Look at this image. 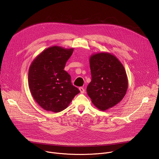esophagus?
I'll return each mask as SVG.
<instances>
[{
	"mask_svg": "<svg viewBox=\"0 0 159 159\" xmlns=\"http://www.w3.org/2000/svg\"><path fill=\"white\" fill-rule=\"evenodd\" d=\"M79 90H80V93H84V92H85V89H84V87H79Z\"/></svg>",
	"mask_w": 159,
	"mask_h": 159,
	"instance_id": "esophagus-1",
	"label": "esophagus"
}]
</instances>
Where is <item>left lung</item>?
Masks as SVG:
<instances>
[{
    "instance_id": "1",
    "label": "left lung",
    "mask_w": 159,
    "mask_h": 159,
    "mask_svg": "<svg viewBox=\"0 0 159 159\" xmlns=\"http://www.w3.org/2000/svg\"><path fill=\"white\" fill-rule=\"evenodd\" d=\"M91 82L87 93L94 105L106 111L118 104L128 89V77L120 61L109 53L93 54L89 59Z\"/></svg>"
}]
</instances>
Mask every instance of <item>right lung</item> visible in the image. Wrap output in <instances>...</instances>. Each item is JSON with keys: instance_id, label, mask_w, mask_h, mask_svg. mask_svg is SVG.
<instances>
[{"instance_id": "1", "label": "right lung", "mask_w": 159, "mask_h": 159, "mask_svg": "<svg viewBox=\"0 0 159 159\" xmlns=\"http://www.w3.org/2000/svg\"><path fill=\"white\" fill-rule=\"evenodd\" d=\"M74 48L53 46L43 50L32 61L28 72L31 95L44 109L54 112L66 109L80 90L72 84L64 68Z\"/></svg>"}]
</instances>
